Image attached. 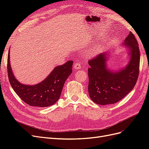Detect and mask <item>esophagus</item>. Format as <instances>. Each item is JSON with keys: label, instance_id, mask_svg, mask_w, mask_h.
Returning a JSON list of instances; mask_svg holds the SVG:
<instances>
[{"label": "esophagus", "instance_id": "34e87169", "mask_svg": "<svg viewBox=\"0 0 149 149\" xmlns=\"http://www.w3.org/2000/svg\"><path fill=\"white\" fill-rule=\"evenodd\" d=\"M73 67H74V68L75 70H79V69L81 68V64L79 63L78 61H77L74 64Z\"/></svg>", "mask_w": 149, "mask_h": 149}]
</instances>
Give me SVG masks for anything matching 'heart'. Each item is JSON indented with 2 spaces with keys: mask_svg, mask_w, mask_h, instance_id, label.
<instances>
[{
  "mask_svg": "<svg viewBox=\"0 0 149 149\" xmlns=\"http://www.w3.org/2000/svg\"><path fill=\"white\" fill-rule=\"evenodd\" d=\"M97 49H98L97 47H94V48L90 49L89 51V55H93V54H95L96 53H97Z\"/></svg>",
  "mask_w": 149,
  "mask_h": 149,
  "instance_id": "heart-1",
  "label": "heart"
}]
</instances>
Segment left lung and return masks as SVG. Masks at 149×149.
I'll list each match as a JSON object with an SVG mask.
<instances>
[{"instance_id": "obj_1", "label": "left lung", "mask_w": 149, "mask_h": 149, "mask_svg": "<svg viewBox=\"0 0 149 149\" xmlns=\"http://www.w3.org/2000/svg\"><path fill=\"white\" fill-rule=\"evenodd\" d=\"M127 52L129 61L124 67L109 68L107 65L114 49L102 52L89 61L88 92L91 100L104 106L118 102L131 91L139 76L140 52L137 41L130 31L119 46Z\"/></svg>"}]
</instances>
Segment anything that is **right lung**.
<instances>
[{
	"label": "right lung",
	"instance_id": "right-lung-1",
	"mask_svg": "<svg viewBox=\"0 0 149 149\" xmlns=\"http://www.w3.org/2000/svg\"><path fill=\"white\" fill-rule=\"evenodd\" d=\"M73 61L54 68L42 81L33 85L22 84L13 73L10 62V49L7 58V71L9 82L21 100L31 106L45 107L53 105L61 96L67 78L72 73Z\"/></svg>",
	"mask_w": 149,
	"mask_h": 149
}]
</instances>
